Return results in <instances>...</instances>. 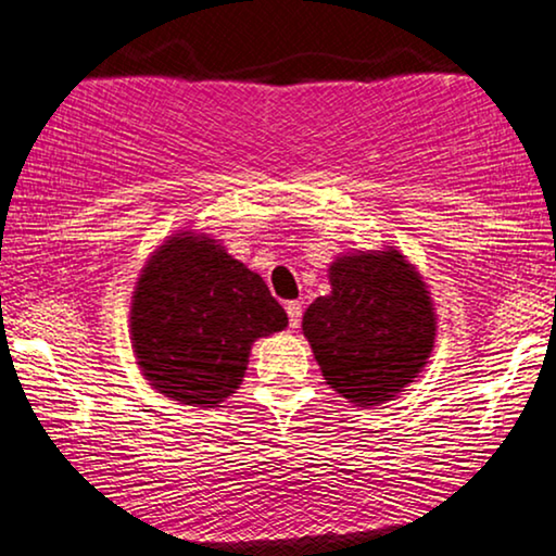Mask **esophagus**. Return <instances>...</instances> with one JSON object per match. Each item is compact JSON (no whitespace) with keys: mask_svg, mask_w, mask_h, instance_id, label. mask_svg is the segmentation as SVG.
Masks as SVG:
<instances>
[{"mask_svg":"<svg viewBox=\"0 0 556 556\" xmlns=\"http://www.w3.org/2000/svg\"><path fill=\"white\" fill-rule=\"evenodd\" d=\"M285 309H287V317H290V328H298L300 320H302V305H300V302H287Z\"/></svg>","mask_w":556,"mask_h":556,"instance_id":"esophagus-1","label":"esophagus"}]
</instances>
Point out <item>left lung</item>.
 <instances>
[{
    "label": "left lung",
    "instance_id": "8db88e82",
    "mask_svg": "<svg viewBox=\"0 0 556 556\" xmlns=\"http://www.w3.org/2000/svg\"><path fill=\"white\" fill-rule=\"evenodd\" d=\"M332 292L302 317L325 381L358 406H379L417 379L434 345L425 282L396 249L340 256Z\"/></svg>",
    "mask_w": 556,
    "mask_h": 556
}]
</instances>
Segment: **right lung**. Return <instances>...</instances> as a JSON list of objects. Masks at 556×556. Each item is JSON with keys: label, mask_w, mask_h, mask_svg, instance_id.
<instances>
[{"label": "right lung", "mask_w": 556, "mask_h": 556, "mask_svg": "<svg viewBox=\"0 0 556 556\" xmlns=\"http://www.w3.org/2000/svg\"><path fill=\"white\" fill-rule=\"evenodd\" d=\"M285 328L287 313L264 279L195 233L154 251L131 300L139 368L160 394L188 406L236 394L254 340Z\"/></svg>", "instance_id": "right-lung-1"}]
</instances>
